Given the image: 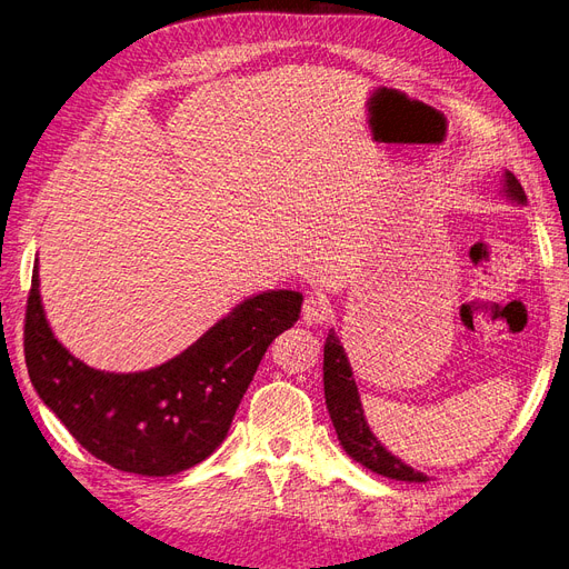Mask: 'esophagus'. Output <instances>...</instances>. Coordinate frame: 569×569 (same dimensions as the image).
Instances as JSON below:
<instances>
[{
    "mask_svg": "<svg viewBox=\"0 0 569 569\" xmlns=\"http://www.w3.org/2000/svg\"><path fill=\"white\" fill-rule=\"evenodd\" d=\"M330 319V302L326 296H307L302 305V321L307 326H319Z\"/></svg>",
    "mask_w": 569,
    "mask_h": 569,
    "instance_id": "obj_1",
    "label": "esophagus"
}]
</instances>
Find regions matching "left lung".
<instances>
[{
    "instance_id": "left-lung-1",
    "label": "left lung",
    "mask_w": 569,
    "mask_h": 569,
    "mask_svg": "<svg viewBox=\"0 0 569 569\" xmlns=\"http://www.w3.org/2000/svg\"><path fill=\"white\" fill-rule=\"evenodd\" d=\"M503 194L520 206L528 203V197H525L518 178L511 171L503 173ZM323 391H326V406L332 419V427L338 431L340 443L351 459L359 461V465H363L366 469L393 480H408V482L427 480L425 473L415 471L412 467L403 465L401 459L393 457L370 431L363 415L359 387L353 382L345 347L340 345V338L335 335V330L328 332L326 347H323Z\"/></svg>"
}]
</instances>
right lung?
Wrapping results in <instances>:
<instances>
[{
  "label": "right lung",
  "instance_id": "right-lung-1",
  "mask_svg": "<svg viewBox=\"0 0 569 569\" xmlns=\"http://www.w3.org/2000/svg\"><path fill=\"white\" fill-rule=\"evenodd\" d=\"M300 309V292L267 290L237 305L168 363L102 372L56 340L34 264L26 363L41 401L96 459L126 473L173 476L222 443L267 347L292 328Z\"/></svg>",
  "mask_w": 569,
  "mask_h": 569
}]
</instances>
